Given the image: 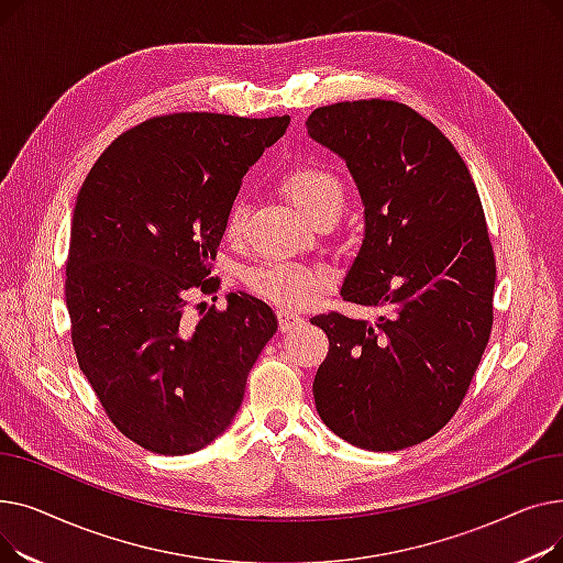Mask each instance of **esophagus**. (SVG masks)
Listing matches in <instances>:
<instances>
[{
    "label": "esophagus",
    "mask_w": 563,
    "mask_h": 563,
    "mask_svg": "<svg viewBox=\"0 0 563 563\" xmlns=\"http://www.w3.org/2000/svg\"><path fill=\"white\" fill-rule=\"evenodd\" d=\"M278 321H280V331L287 333L291 329H297L303 323V317L297 310H289V308H280L278 310Z\"/></svg>",
    "instance_id": "34e87169"
}]
</instances>
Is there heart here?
<instances>
[{
	"label": "heart",
	"mask_w": 563,
	"mask_h": 563,
	"mask_svg": "<svg viewBox=\"0 0 563 563\" xmlns=\"http://www.w3.org/2000/svg\"><path fill=\"white\" fill-rule=\"evenodd\" d=\"M280 189L308 221H314L323 212L340 214L344 205V189L338 177L314 164H299L289 168L280 177ZM246 214V202L234 200L225 219V234L230 240L242 236ZM323 283H327V278L319 269L299 264H264L246 274V285L255 294L283 306L306 303L323 287Z\"/></svg>",
	"instance_id": "b5f03b06"
}]
</instances>
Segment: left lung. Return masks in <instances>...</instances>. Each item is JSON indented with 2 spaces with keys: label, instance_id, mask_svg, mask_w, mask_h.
Wrapping results in <instances>:
<instances>
[{
  "label": "left lung",
  "instance_id": "left-lung-1",
  "mask_svg": "<svg viewBox=\"0 0 563 563\" xmlns=\"http://www.w3.org/2000/svg\"><path fill=\"white\" fill-rule=\"evenodd\" d=\"M306 128L346 164L365 207L340 294L388 310L376 321L310 319L331 342L314 406L351 445L412 448L452 420L490 338L495 257L482 200L452 141L401 102L319 107Z\"/></svg>",
  "mask_w": 563,
  "mask_h": 563
}]
</instances>
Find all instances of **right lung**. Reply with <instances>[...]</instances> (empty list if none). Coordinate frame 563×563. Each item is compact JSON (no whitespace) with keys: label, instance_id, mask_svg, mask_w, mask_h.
Segmentation results:
<instances>
[{"label":"right lung","instance_id":"obj_1","mask_svg":"<svg viewBox=\"0 0 563 563\" xmlns=\"http://www.w3.org/2000/svg\"><path fill=\"white\" fill-rule=\"evenodd\" d=\"M289 115L170 113L118 136L77 194L66 266L73 346L109 420L147 452L214 442L278 319L230 291L225 310L185 319L207 278L242 177Z\"/></svg>","mask_w":563,"mask_h":563}]
</instances>
